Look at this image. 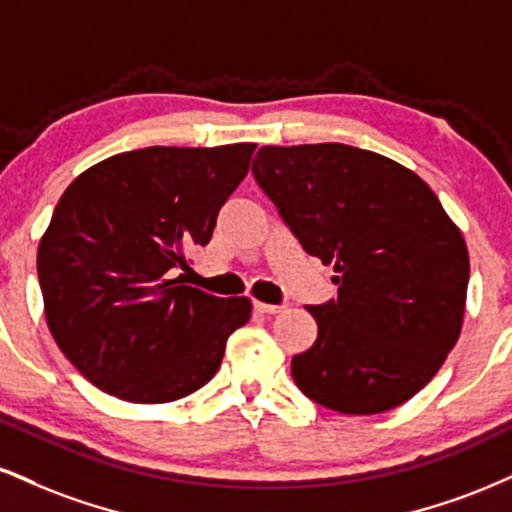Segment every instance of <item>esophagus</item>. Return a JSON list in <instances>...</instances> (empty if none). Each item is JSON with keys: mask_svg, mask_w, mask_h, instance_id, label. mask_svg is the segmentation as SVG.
<instances>
[{"mask_svg": "<svg viewBox=\"0 0 512 512\" xmlns=\"http://www.w3.org/2000/svg\"><path fill=\"white\" fill-rule=\"evenodd\" d=\"M255 310L262 312V315H279V312L286 310L283 305H269V303H260V300H255Z\"/></svg>", "mask_w": 512, "mask_h": 512, "instance_id": "esophagus-1", "label": "esophagus"}]
</instances>
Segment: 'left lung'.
<instances>
[{
    "instance_id": "8db88e82",
    "label": "left lung",
    "mask_w": 512,
    "mask_h": 512,
    "mask_svg": "<svg viewBox=\"0 0 512 512\" xmlns=\"http://www.w3.org/2000/svg\"><path fill=\"white\" fill-rule=\"evenodd\" d=\"M252 174L305 252L334 264L338 298L307 305L317 341L291 362L298 389L343 415L422 391L463 329L470 255L415 171L341 143L260 147Z\"/></svg>"
}]
</instances>
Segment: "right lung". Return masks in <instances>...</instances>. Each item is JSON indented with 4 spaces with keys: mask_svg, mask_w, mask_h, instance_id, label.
Masks as SVG:
<instances>
[{
    "mask_svg": "<svg viewBox=\"0 0 512 512\" xmlns=\"http://www.w3.org/2000/svg\"><path fill=\"white\" fill-rule=\"evenodd\" d=\"M255 147H143L64 190L38 276L49 331L92 386L128 403H171L217 374L250 298H217L174 274L209 243Z\"/></svg>",
    "mask_w": 512,
    "mask_h": 512,
    "instance_id": "1",
    "label": "right lung"
}]
</instances>
